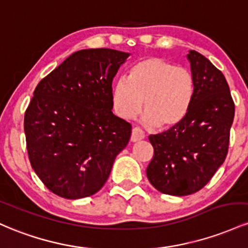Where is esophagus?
I'll return each instance as SVG.
<instances>
[{"label":"esophagus","mask_w":248,"mask_h":248,"mask_svg":"<svg viewBox=\"0 0 248 248\" xmlns=\"http://www.w3.org/2000/svg\"><path fill=\"white\" fill-rule=\"evenodd\" d=\"M145 137V133H144L143 130H140L139 127H133L132 133H131V141H138L144 139Z\"/></svg>","instance_id":"34e87169"}]
</instances>
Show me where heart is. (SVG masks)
Here are the masks:
<instances>
[{
    "label": "heart",
    "instance_id": "1",
    "mask_svg": "<svg viewBox=\"0 0 248 248\" xmlns=\"http://www.w3.org/2000/svg\"><path fill=\"white\" fill-rule=\"evenodd\" d=\"M194 79L187 69L160 57H147L133 64L127 78H119L112 89L113 107L124 119L145 109L144 124L164 130L182 123L190 111Z\"/></svg>",
    "mask_w": 248,
    "mask_h": 248
}]
</instances>
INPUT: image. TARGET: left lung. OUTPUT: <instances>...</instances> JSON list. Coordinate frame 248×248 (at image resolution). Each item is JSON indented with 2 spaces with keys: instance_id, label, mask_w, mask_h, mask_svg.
Returning a JSON list of instances; mask_svg holds the SVG:
<instances>
[{
  "instance_id": "8db88e82",
  "label": "left lung",
  "mask_w": 248,
  "mask_h": 248,
  "mask_svg": "<svg viewBox=\"0 0 248 248\" xmlns=\"http://www.w3.org/2000/svg\"><path fill=\"white\" fill-rule=\"evenodd\" d=\"M194 79L190 111L177 126L149 137L155 150L146 176L155 188L170 196L202 190L221 166L229 151L234 102L220 70L190 50Z\"/></svg>"
}]
</instances>
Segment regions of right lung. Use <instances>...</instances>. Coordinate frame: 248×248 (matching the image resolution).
Returning <instances> with one entry per match:
<instances>
[{"instance_id": "add662e5", "label": "right lung", "mask_w": 248, "mask_h": 248, "mask_svg": "<svg viewBox=\"0 0 248 248\" xmlns=\"http://www.w3.org/2000/svg\"><path fill=\"white\" fill-rule=\"evenodd\" d=\"M129 52H74L36 87L24 115L28 155L43 184L65 199L98 192L131 124L112 113V80Z\"/></svg>"}]
</instances>
